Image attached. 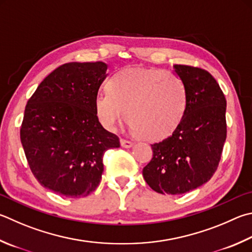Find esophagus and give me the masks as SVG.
I'll list each match as a JSON object with an SVG mask.
<instances>
[{
  "mask_svg": "<svg viewBox=\"0 0 252 252\" xmlns=\"http://www.w3.org/2000/svg\"><path fill=\"white\" fill-rule=\"evenodd\" d=\"M120 143H121L122 148H126V149H130V148H132V146H133V143H132V142L125 140V139H121Z\"/></svg>",
  "mask_w": 252,
  "mask_h": 252,
  "instance_id": "1",
  "label": "esophagus"
}]
</instances>
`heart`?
<instances>
[{
    "label": "heart",
    "mask_w": 252,
    "mask_h": 252,
    "mask_svg": "<svg viewBox=\"0 0 252 252\" xmlns=\"http://www.w3.org/2000/svg\"><path fill=\"white\" fill-rule=\"evenodd\" d=\"M108 88L95 95V113L107 130L123 118L134 134L161 141L181 125L187 108L184 81L172 71L157 68H127L117 72Z\"/></svg>",
    "instance_id": "obj_1"
}]
</instances>
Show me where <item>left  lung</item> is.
Returning <instances> with one entry per match:
<instances>
[{"label": "left lung", "mask_w": 252, "mask_h": 252, "mask_svg": "<svg viewBox=\"0 0 252 252\" xmlns=\"http://www.w3.org/2000/svg\"><path fill=\"white\" fill-rule=\"evenodd\" d=\"M184 81L187 108L172 135L152 146L153 158L143 168L148 185L159 194L181 195L212 178L226 141V99L208 71L174 65Z\"/></svg>", "instance_id": "obj_1"}]
</instances>
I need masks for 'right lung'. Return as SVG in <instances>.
I'll use <instances>...</instances> for the list:
<instances>
[{"mask_svg": "<svg viewBox=\"0 0 252 252\" xmlns=\"http://www.w3.org/2000/svg\"><path fill=\"white\" fill-rule=\"evenodd\" d=\"M102 62L68 63L40 82L27 101L21 142L34 176L66 197L88 196L99 185L102 157L120 141L95 113L94 99L107 78Z\"/></svg>", "mask_w": 252, "mask_h": 252, "instance_id": "add662e5", "label": "right lung"}]
</instances>
